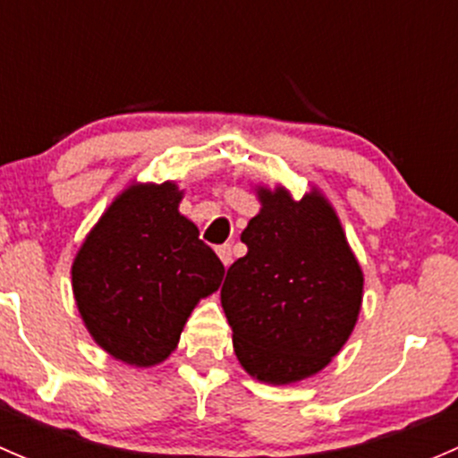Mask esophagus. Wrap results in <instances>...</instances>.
<instances>
[{
  "label": "esophagus",
  "instance_id": "34e87169",
  "mask_svg": "<svg viewBox=\"0 0 458 458\" xmlns=\"http://www.w3.org/2000/svg\"><path fill=\"white\" fill-rule=\"evenodd\" d=\"M216 255H219L221 263H224L225 267L233 263V248H230V246H219V248H216Z\"/></svg>",
  "mask_w": 458,
  "mask_h": 458
}]
</instances>
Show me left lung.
<instances>
[{
  "instance_id": "obj_1",
  "label": "left lung",
  "mask_w": 458,
  "mask_h": 458,
  "mask_svg": "<svg viewBox=\"0 0 458 458\" xmlns=\"http://www.w3.org/2000/svg\"><path fill=\"white\" fill-rule=\"evenodd\" d=\"M255 195L261 208L242 233L248 252L228 267L221 308L243 370L290 386L321 372L350 339L363 270L317 186L294 199L281 183H257Z\"/></svg>"
}]
</instances>
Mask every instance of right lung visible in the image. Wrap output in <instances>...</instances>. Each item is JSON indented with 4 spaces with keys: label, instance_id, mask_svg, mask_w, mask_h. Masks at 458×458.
<instances>
[{
    "label": "right lung",
    "instance_id": "obj_1",
    "mask_svg": "<svg viewBox=\"0 0 458 458\" xmlns=\"http://www.w3.org/2000/svg\"><path fill=\"white\" fill-rule=\"evenodd\" d=\"M177 182H131L72 259V294L88 335L132 368L164 363L188 317L216 293L224 263L179 212Z\"/></svg>",
    "mask_w": 458,
    "mask_h": 458
}]
</instances>
